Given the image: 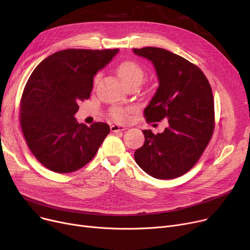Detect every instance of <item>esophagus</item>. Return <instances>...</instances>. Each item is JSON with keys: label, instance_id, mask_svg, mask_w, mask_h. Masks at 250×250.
I'll list each match as a JSON object with an SVG mask.
<instances>
[{"label": "esophagus", "instance_id": "1", "mask_svg": "<svg viewBox=\"0 0 250 250\" xmlns=\"http://www.w3.org/2000/svg\"><path fill=\"white\" fill-rule=\"evenodd\" d=\"M110 129L111 132H124V130H125V125H111L110 126Z\"/></svg>", "mask_w": 250, "mask_h": 250}]
</instances>
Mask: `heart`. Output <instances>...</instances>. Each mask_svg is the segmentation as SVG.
<instances>
[{
  "label": "heart",
  "instance_id": "heart-1",
  "mask_svg": "<svg viewBox=\"0 0 250 250\" xmlns=\"http://www.w3.org/2000/svg\"><path fill=\"white\" fill-rule=\"evenodd\" d=\"M117 74L122 79V81L127 86L134 82H141L144 79V71L140 65L132 61H126L122 62L117 67ZM100 79V74H97L94 78V83L96 84ZM129 112V108L115 106L111 108L110 114L116 121L124 122L126 120L127 113Z\"/></svg>",
  "mask_w": 250,
  "mask_h": 250
}]
</instances>
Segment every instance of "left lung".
<instances>
[{"label":"left lung","mask_w":250,"mask_h":250,"mask_svg":"<svg viewBox=\"0 0 250 250\" xmlns=\"http://www.w3.org/2000/svg\"><path fill=\"white\" fill-rule=\"evenodd\" d=\"M133 51L153 63L159 82L145 117L149 123L168 121L161 134L143 130L145 143L136 150L135 160L152 177H178L198 162L212 138V88L200 68L171 51L152 46Z\"/></svg>","instance_id":"8db88e82"}]
</instances>
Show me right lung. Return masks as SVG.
Returning a JSON list of instances; mask_svg holds the SVG:
<instances>
[{
	"mask_svg": "<svg viewBox=\"0 0 250 250\" xmlns=\"http://www.w3.org/2000/svg\"><path fill=\"white\" fill-rule=\"evenodd\" d=\"M114 49H63L44 59L32 72L20 103V124L35 158L51 171L70 173L96 155L110 127L87 126L75 114L90 97L93 78L118 52Z\"/></svg>",
	"mask_w": 250,
	"mask_h": 250,
	"instance_id": "obj_1",
	"label": "right lung"
}]
</instances>
